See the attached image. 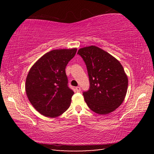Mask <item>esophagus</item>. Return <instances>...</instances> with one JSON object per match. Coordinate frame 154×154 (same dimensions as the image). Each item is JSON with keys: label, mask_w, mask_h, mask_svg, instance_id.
<instances>
[{"label": "esophagus", "mask_w": 154, "mask_h": 154, "mask_svg": "<svg viewBox=\"0 0 154 154\" xmlns=\"http://www.w3.org/2000/svg\"><path fill=\"white\" fill-rule=\"evenodd\" d=\"M75 90H76V92H79L80 91H81V88L79 87V86H77V87L75 88Z\"/></svg>", "instance_id": "obj_1"}]
</instances>
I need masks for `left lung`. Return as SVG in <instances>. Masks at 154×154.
<instances>
[{"label":"left lung","mask_w":154,"mask_h":154,"mask_svg":"<svg viewBox=\"0 0 154 154\" xmlns=\"http://www.w3.org/2000/svg\"><path fill=\"white\" fill-rule=\"evenodd\" d=\"M86 65L90 88L83 92L91 110L100 115L109 114L121 105L128 89L127 75L118 60L96 46L78 50Z\"/></svg>","instance_id":"obj_1"}]
</instances>
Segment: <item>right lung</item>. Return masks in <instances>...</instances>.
Returning a JSON list of instances; mask_svg holds the SVG:
<instances>
[{
    "mask_svg": "<svg viewBox=\"0 0 154 154\" xmlns=\"http://www.w3.org/2000/svg\"><path fill=\"white\" fill-rule=\"evenodd\" d=\"M77 49H55L33 65L26 80L28 98L36 111L56 118L69 109L74 92L69 87L65 69Z\"/></svg>",
    "mask_w": 154,
    "mask_h": 154,
    "instance_id": "obj_1",
    "label": "right lung"
}]
</instances>
